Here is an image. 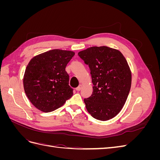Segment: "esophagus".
<instances>
[{"mask_svg":"<svg viewBox=\"0 0 160 160\" xmlns=\"http://www.w3.org/2000/svg\"><path fill=\"white\" fill-rule=\"evenodd\" d=\"M81 88H82V85H79L76 88V90H77V91H79L81 89Z\"/></svg>","mask_w":160,"mask_h":160,"instance_id":"esophagus-1","label":"esophagus"}]
</instances>
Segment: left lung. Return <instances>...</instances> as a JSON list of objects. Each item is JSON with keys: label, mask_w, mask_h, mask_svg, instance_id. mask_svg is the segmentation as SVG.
Masks as SVG:
<instances>
[{"label": "left lung", "mask_w": 160, "mask_h": 160, "mask_svg": "<svg viewBox=\"0 0 160 160\" xmlns=\"http://www.w3.org/2000/svg\"><path fill=\"white\" fill-rule=\"evenodd\" d=\"M91 71L93 91L84 99L92 117L107 121L122 109L132 85V72L119 51L108 47H91L78 52Z\"/></svg>", "instance_id": "left-lung-1"}]
</instances>
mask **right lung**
Here are the masks:
<instances>
[{
  "instance_id": "1",
  "label": "right lung",
  "mask_w": 160,
  "mask_h": 160,
  "mask_svg": "<svg viewBox=\"0 0 160 160\" xmlns=\"http://www.w3.org/2000/svg\"><path fill=\"white\" fill-rule=\"evenodd\" d=\"M71 51L52 49L36 55L27 66L23 86L28 99L36 108L48 113L64 105L73 94L65 71L74 56Z\"/></svg>"
}]
</instances>
